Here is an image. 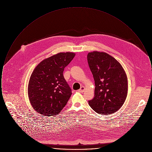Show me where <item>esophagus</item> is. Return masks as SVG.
<instances>
[{
  "instance_id": "34e87169",
  "label": "esophagus",
  "mask_w": 152,
  "mask_h": 152,
  "mask_svg": "<svg viewBox=\"0 0 152 152\" xmlns=\"http://www.w3.org/2000/svg\"><path fill=\"white\" fill-rule=\"evenodd\" d=\"M84 90H85V88L84 87H81L80 88V89L78 90V91L81 93H83L84 92Z\"/></svg>"
}]
</instances>
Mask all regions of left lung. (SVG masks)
<instances>
[{"label":"left lung","mask_w":152,"mask_h":152,"mask_svg":"<svg viewBox=\"0 0 152 152\" xmlns=\"http://www.w3.org/2000/svg\"><path fill=\"white\" fill-rule=\"evenodd\" d=\"M87 60L95 84L94 97L88 101L89 105L99 114L116 112L123 106L128 92V80L122 66L105 52H89Z\"/></svg>","instance_id":"obj_1"}]
</instances>
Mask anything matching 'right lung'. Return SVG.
Returning a JSON list of instances; mask_svg holds the SVG:
<instances>
[{
	"label": "right lung",
	"mask_w": 152,
	"mask_h": 152,
	"mask_svg": "<svg viewBox=\"0 0 152 152\" xmlns=\"http://www.w3.org/2000/svg\"><path fill=\"white\" fill-rule=\"evenodd\" d=\"M75 56L72 52L58 53L37 65L31 76L28 91L30 102L37 112L53 116L64 108L72 90L63 71Z\"/></svg>",
	"instance_id": "add662e5"
}]
</instances>
